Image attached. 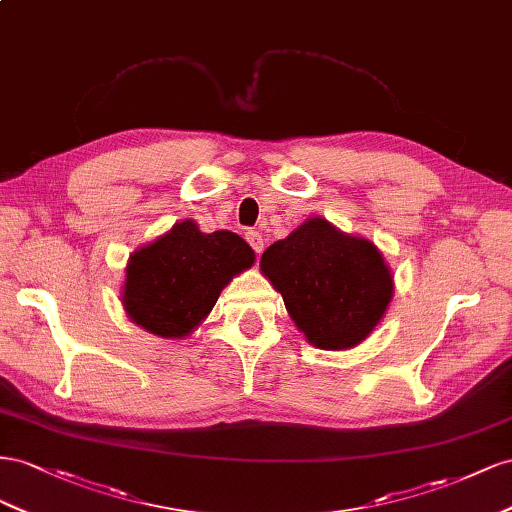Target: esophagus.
<instances>
[{"label":"esophagus","mask_w":512,"mask_h":512,"mask_svg":"<svg viewBox=\"0 0 512 512\" xmlns=\"http://www.w3.org/2000/svg\"><path fill=\"white\" fill-rule=\"evenodd\" d=\"M246 242L251 244V248H253L255 253H261V251H264V236H261L259 231H255V229L246 231Z\"/></svg>","instance_id":"esophagus-1"}]
</instances>
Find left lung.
<instances>
[{"label": "left lung", "instance_id": "left-lung-1", "mask_svg": "<svg viewBox=\"0 0 512 512\" xmlns=\"http://www.w3.org/2000/svg\"><path fill=\"white\" fill-rule=\"evenodd\" d=\"M259 266L306 341L330 352L367 339L394 294L377 246L319 216L268 246Z\"/></svg>", "mask_w": 512, "mask_h": 512}]
</instances>
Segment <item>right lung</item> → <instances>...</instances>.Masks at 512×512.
<instances>
[{
    "label": "right lung",
    "mask_w": 512,
    "mask_h": 512,
    "mask_svg": "<svg viewBox=\"0 0 512 512\" xmlns=\"http://www.w3.org/2000/svg\"><path fill=\"white\" fill-rule=\"evenodd\" d=\"M253 261V248L238 233H203L186 218L130 255L124 311L156 337H188L208 317L225 285Z\"/></svg>",
    "instance_id": "1"
}]
</instances>
